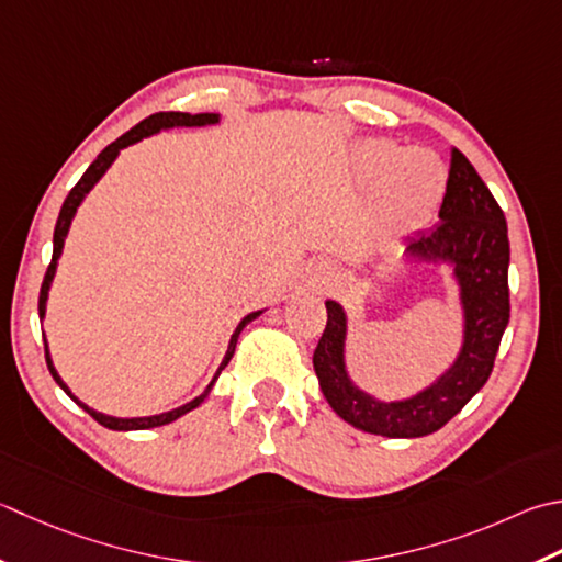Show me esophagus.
<instances>
[{
    "mask_svg": "<svg viewBox=\"0 0 562 562\" xmlns=\"http://www.w3.org/2000/svg\"><path fill=\"white\" fill-rule=\"evenodd\" d=\"M318 280H322L324 284H328L334 280V270L328 266H318Z\"/></svg>",
    "mask_w": 562,
    "mask_h": 562,
    "instance_id": "34e87169",
    "label": "esophagus"
}]
</instances>
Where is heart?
I'll use <instances>...</instances> for the list:
<instances>
[{
	"mask_svg": "<svg viewBox=\"0 0 562 562\" xmlns=\"http://www.w3.org/2000/svg\"><path fill=\"white\" fill-rule=\"evenodd\" d=\"M360 168L368 180L382 178V196L402 214L428 212L446 190V165L431 150H400L390 140H368L360 148Z\"/></svg>",
	"mask_w": 562,
	"mask_h": 562,
	"instance_id": "1",
	"label": "heart"
}]
</instances>
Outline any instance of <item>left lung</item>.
Masks as SVG:
<instances>
[{"mask_svg":"<svg viewBox=\"0 0 562 562\" xmlns=\"http://www.w3.org/2000/svg\"><path fill=\"white\" fill-rule=\"evenodd\" d=\"M431 231L406 244L419 260L453 262L465 310V344L456 366L431 387L404 402H378L353 387L344 368L346 314L326 302V328L314 348V372L331 409L366 434L419 438L446 426L487 382L509 324L507 218L477 170L450 150L443 204Z\"/></svg>","mask_w":562,"mask_h":562,"instance_id":"8db88e82","label":"left lung"}]
</instances>
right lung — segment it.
<instances>
[{"label":"right lung","mask_w":562,"mask_h":562,"mask_svg":"<svg viewBox=\"0 0 562 562\" xmlns=\"http://www.w3.org/2000/svg\"><path fill=\"white\" fill-rule=\"evenodd\" d=\"M216 121H218V114H184V112H158V114H150L148 119H143L140 124H136L134 128L126 131L124 136H119L114 143H109V146H106L102 153H99L97 160L90 165V168L85 170L82 178L77 180V184L72 187L70 194L65 196L63 209H60V216H58V222H55V234H53V258H50V266H48V270H46V278H43V284H41V294H38V316H41V318L46 316V300H48V290H50V282H53V274H55V266H58V258H60V252H63L65 236H68V228H70V222H72V216H75V212H77V206H80V202L85 200V194L92 190L94 182H97L99 178H102V175L106 172L109 165L114 162V158L119 156V150H121V148H126V146H131V143H136V140H140V138L150 136V134H156V131H160V128H172V126H204V124H216ZM258 314H260V312H256V314H248V316L244 318V322L238 324L236 334L231 336V344H228V350H226V358H224V362H222V368H218V372H222V370L228 366L231 356H234V348H236L238 334L244 331V326H246V324H250L252 318H256ZM43 346H46V362H48V370H50L53 380L58 382L60 387H63L65 392H68L70 397H72V392L68 390V384H65V382L60 380V375H58V372H55V368H53L46 338H43ZM218 372H216V375H214V380L209 382V387H206V390L200 394V397L192 400L190 404L180 406V409H172V412L158 414V416H143V419H116V416H106V414H99V412L90 409V406L82 404V402L77 400V397H72V400H75L77 404H80L82 409H85L87 414H90L94 422H99V424L106 426V428H112V431H140V428H153V426L170 424V422H175V419H180L182 414L192 412L194 406H200V404L206 400L209 390H212V384L216 382Z\"/></svg>","instance_id":"right-lung-1"}]
</instances>
